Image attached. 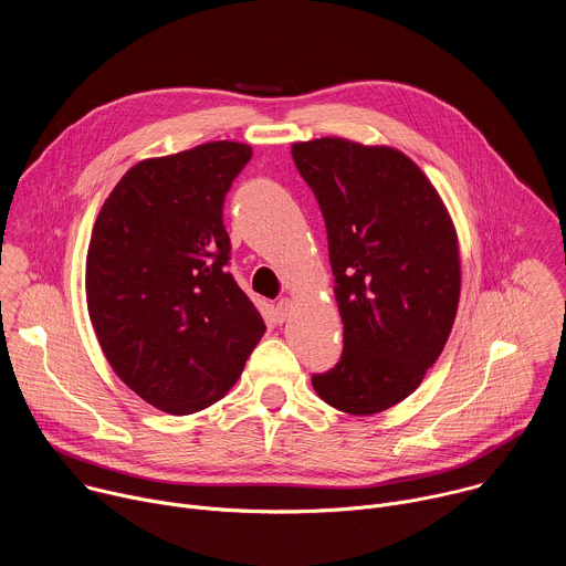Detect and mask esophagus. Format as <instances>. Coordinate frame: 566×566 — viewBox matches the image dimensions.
<instances>
[{
    "instance_id": "esophagus-1",
    "label": "esophagus",
    "mask_w": 566,
    "mask_h": 566,
    "mask_svg": "<svg viewBox=\"0 0 566 566\" xmlns=\"http://www.w3.org/2000/svg\"><path fill=\"white\" fill-rule=\"evenodd\" d=\"M291 308H293V302H291L289 297H284V300L277 302V306H275V319L280 322V325H282V322H286V317L291 315Z\"/></svg>"
}]
</instances>
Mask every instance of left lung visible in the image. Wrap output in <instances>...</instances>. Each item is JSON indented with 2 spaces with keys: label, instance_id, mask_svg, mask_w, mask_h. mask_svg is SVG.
<instances>
[{
  "label": "left lung",
  "instance_id": "obj_1",
  "mask_svg": "<svg viewBox=\"0 0 566 566\" xmlns=\"http://www.w3.org/2000/svg\"><path fill=\"white\" fill-rule=\"evenodd\" d=\"M327 223L345 349L313 374L332 408L371 417L408 398L441 356L461 293L459 239L410 156L340 136L293 143Z\"/></svg>",
  "mask_w": 566,
  "mask_h": 566
}]
</instances>
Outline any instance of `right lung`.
I'll use <instances>...</instances> for the list:
<instances>
[{"instance_id": "add662e5", "label": "right lung", "mask_w": 566, "mask_h": 566, "mask_svg": "<svg viewBox=\"0 0 566 566\" xmlns=\"http://www.w3.org/2000/svg\"><path fill=\"white\" fill-rule=\"evenodd\" d=\"M253 156L212 140L145 158L105 199L87 251V308L116 376L168 415L199 412L237 382L266 332L228 271L223 199Z\"/></svg>"}]
</instances>
